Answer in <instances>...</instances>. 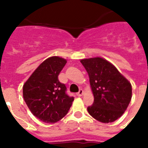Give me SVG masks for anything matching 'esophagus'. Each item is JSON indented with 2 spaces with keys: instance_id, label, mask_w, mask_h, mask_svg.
Listing matches in <instances>:
<instances>
[{
  "instance_id": "obj_1",
  "label": "esophagus",
  "mask_w": 148,
  "mask_h": 148,
  "mask_svg": "<svg viewBox=\"0 0 148 148\" xmlns=\"http://www.w3.org/2000/svg\"><path fill=\"white\" fill-rule=\"evenodd\" d=\"M84 94V91L82 89H80L79 90V91L77 93V96H78V97H81V96H82Z\"/></svg>"
}]
</instances>
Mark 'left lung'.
Returning <instances> with one entry per match:
<instances>
[{"label":"left lung","mask_w":148,"mask_h":148,"mask_svg":"<svg viewBox=\"0 0 148 148\" xmlns=\"http://www.w3.org/2000/svg\"><path fill=\"white\" fill-rule=\"evenodd\" d=\"M88 72L94 103L88 111L102 123L114 122L126 110L131 100V83L116 67L101 58L81 60Z\"/></svg>","instance_id":"obj_1"}]
</instances>
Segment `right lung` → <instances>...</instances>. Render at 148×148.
<instances>
[{
	"instance_id": "obj_1",
	"label": "right lung",
	"mask_w": 148,
	"mask_h": 148,
	"mask_svg": "<svg viewBox=\"0 0 148 148\" xmlns=\"http://www.w3.org/2000/svg\"><path fill=\"white\" fill-rule=\"evenodd\" d=\"M67 60L59 57L47 58L25 82L23 97L28 108L36 117L45 123L53 124L67 114L74 97L67 94L64 84L58 75Z\"/></svg>"
}]
</instances>
